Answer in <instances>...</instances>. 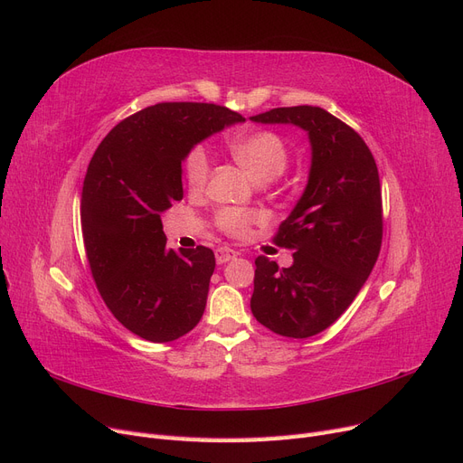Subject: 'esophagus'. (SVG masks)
<instances>
[{"label": "esophagus", "mask_w": 463, "mask_h": 463, "mask_svg": "<svg viewBox=\"0 0 463 463\" xmlns=\"http://www.w3.org/2000/svg\"><path fill=\"white\" fill-rule=\"evenodd\" d=\"M235 257H237V253L230 247H218L216 249V262L218 264H226V262L233 260Z\"/></svg>", "instance_id": "obj_1"}]
</instances>
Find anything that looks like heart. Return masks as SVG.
Masks as SVG:
<instances>
[{
    "mask_svg": "<svg viewBox=\"0 0 463 463\" xmlns=\"http://www.w3.org/2000/svg\"><path fill=\"white\" fill-rule=\"evenodd\" d=\"M228 148L233 160L240 164L249 174V177L257 181V184H266V181L276 179L286 170L289 162V152L286 143L272 131H253L237 135L230 138ZM184 172L187 185L193 193H199L204 189L210 175V158L203 146L193 148L187 154ZM257 220V214L243 213V210L223 208L218 213L220 228L235 237L247 235L250 223H255Z\"/></svg>",
    "mask_w": 463,
    "mask_h": 463,
    "instance_id": "1",
    "label": "heart"
}]
</instances>
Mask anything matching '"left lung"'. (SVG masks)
Returning a JSON list of instances; mask_svg holds the SVG:
<instances>
[{
  "mask_svg": "<svg viewBox=\"0 0 463 463\" xmlns=\"http://www.w3.org/2000/svg\"><path fill=\"white\" fill-rule=\"evenodd\" d=\"M250 121L296 125L309 137L305 191L274 237L293 250V264L279 269L259 257L250 298L262 326L288 338H309L352 305L381 253V179L365 141L326 109L274 108Z\"/></svg>",
  "mask_w": 463,
  "mask_h": 463,
  "instance_id": "1",
  "label": "left lung"
}]
</instances>
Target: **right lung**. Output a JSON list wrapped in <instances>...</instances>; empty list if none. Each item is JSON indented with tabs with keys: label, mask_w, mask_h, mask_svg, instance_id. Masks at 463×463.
Returning a JSON list of instances; mask_svg holds the SVG:
<instances>
[{
	"label": "right lung",
	"mask_w": 463,
	"mask_h": 463,
	"mask_svg": "<svg viewBox=\"0 0 463 463\" xmlns=\"http://www.w3.org/2000/svg\"><path fill=\"white\" fill-rule=\"evenodd\" d=\"M243 121L214 104H154L118 123L89 164L80 226L92 278L108 309L143 340L174 342L204 313L214 253L167 249L160 214L184 199L181 164L194 145Z\"/></svg>",
	"instance_id": "right-lung-1"
}]
</instances>
